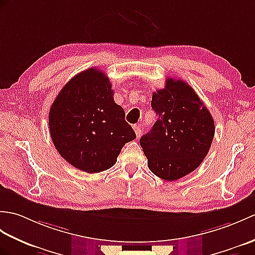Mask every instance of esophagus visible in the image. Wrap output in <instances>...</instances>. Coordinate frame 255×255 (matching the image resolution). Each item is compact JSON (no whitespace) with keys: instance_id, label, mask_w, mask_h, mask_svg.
Here are the masks:
<instances>
[{"instance_id":"34e87169","label":"esophagus","mask_w":255,"mask_h":255,"mask_svg":"<svg viewBox=\"0 0 255 255\" xmlns=\"http://www.w3.org/2000/svg\"><path fill=\"white\" fill-rule=\"evenodd\" d=\"M133 130H134V132H135V135H137V138H140V135H141V127L139 126V125H134L133 126Z\"/></svg>"}]
</instances>
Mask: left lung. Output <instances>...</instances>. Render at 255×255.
<instances>
[{
	"label": "left lung",
	"mask_w": 255,
	"mask_h": 255,
	"mask_svg": "<svg viewBox=\"0 0 255 255\" xmlns=\"http://www.w3.org/2000/svg\"><path fill=\"white\" fill-rule=\"evenodd\" d=\"M152 109L157 120L140 145L153 174L174 181L200 166L214 138V120L187 82L168 78L153 92Z\"/></svg>",
	"instance_id": "obj_1"
}]
</instances>
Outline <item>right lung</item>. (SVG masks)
<instances>
[{
	"label": "right lung",
	"mask_w": 255,
	"mask_h": 255,
	"mask_svg": "<svg viewBox=\"0 0 255 255\" xmlns=\"http://www.w3.org/2000/svg\"><path fill=\"white\" fill-rule=\"evenodd\" d=\"M109 77L97 68L74 76L53 102L49 128L61 156L87 173L111 168L123 146L135 139L115 103Z\"/></svg>",
	"instance_id": "1"
}]
</instances>
